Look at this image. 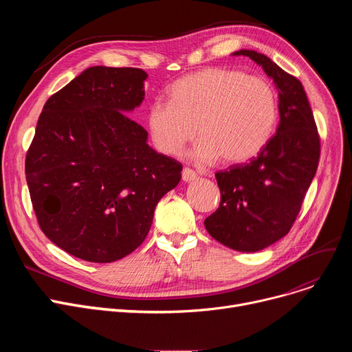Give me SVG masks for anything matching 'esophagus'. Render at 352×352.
Listing matches in <instances>:
<instances>
[{
	"label": "esophagus",
	"mask_w": 352,
	"mask_h": 352,
	"mask_svg": "<svg viewBox=\"0 0 352 352\" xmlns=\"http://www.w3.org/2000/svg\"><path fill=\"white\" fill-rule=\"evenodd\" d=\"M197 173L194 171V170H191V168H184L182 170V179L186 181V182H191V181H194V179H197Z\"/></svg>",
	"instance_id": "34e87169"
}]
</instances>
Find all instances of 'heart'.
<instances>
[{
	"label": "heart",
	"mask_w": 352,
	"mask_h": 352,
	"mask_svg": "<svg viewBox=\"0 0 352 352\" xmlns=\"http://www.w3.org/2000/svg\"><path fill=\"white\" fill-rule=\"evenodd\" d=\"M278 96L270 81L230 68H204L175 81L168 102L148 108L151 140L166 155L192 150L199 162L243 164L260 154L278 125Z\"/></svg>",
	"instance_id": "1"
}]
</instances>
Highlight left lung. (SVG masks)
I'll list each match as a JSON object with an SVG mask.
<instances>
[{
	"label": "left lung",
	"instance_id": "obj_1",
	"mask_svg": "<svg viewBox=\"0 0 352 352\" xmlns=\"http://www.w3.org/2000/svg\"><path fill=\"white\" fill-rule=\"evenodd\" d=\"M234 55L250 57L272 78L278 89L280 124L255 158L215 174L221 202L204 226L223 245L255 252L289 232L317 173L321 144L300 80L264 54L239 50Z\"/></svg>",
	"mask_w": 352,
	"mask_h": 352
}]
</instances>
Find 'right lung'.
<instances>
[{
    "label": "right lung",
    "instance_id": "right-lung-1",
    "mask_svg": "<svg viewBox=\"0 0 352 352\" xmlns=\"http://www.w3.org/2000/svg\"><path fill=\"white\" fill-rule=\"evenodd\" d=\"M146 72L89 67L48 98L25 158L40 228L65 252L113 263L138 248L182 165L146 144L129 118Z\"/></svg>",
    "mask_w": 352,
    "mask_h": 352
}]
</instances>
